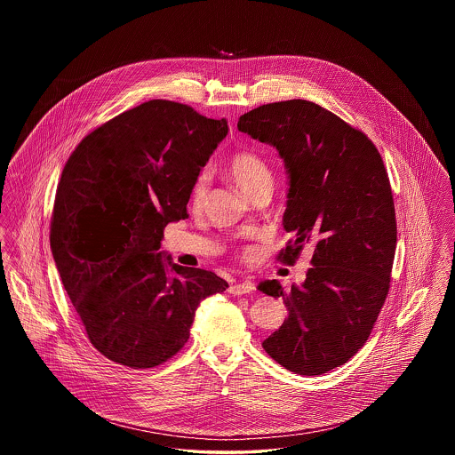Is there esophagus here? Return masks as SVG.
Masks as SVG:
<instances>
[{
	"instance_id": "esophagus-1",
	"label": "esophagus",
	"mask_w": 455,
	"mask_h": 455,
	"mask_svg": "<svg viewBox=\"0 0 455 455\" xmlns=\"http://www.w3.org/2000/svg\"><path fill=\"white\" fill-rule=\"evenodd\" d=\"M254 290V283L249 282V280H243V282L234 283L228 291L232 295H245V293H251Z\"/></svg>"
}]
</instances>
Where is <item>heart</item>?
<instances>
[{
    "label": "heart",
    "instance_id": "1",
    "mask_svg": "<svg viewBox=\"0 0 455 455\" xmlns=\"http://www.w3.org/2000/svg\"><path fill=\"white\" fill-rule=\"evenodd\" d=\"M227 173L235 182L238 189L249 197L259 193L262 189H271L273 175L267 164L258 153L238 152L227 162ZM208 191V177L206 173L196 179L191 189V204L195 208L203 206Z\"/></svg>",
    "mask_w": 455,
    "mask_h": 455
}]
</instances>
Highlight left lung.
Wrapping results in <instances>:
<instances>
[{
    "instance_id": "obj_1",
    "label": "left lung",
    "mask_w": 455,
    "mask_h": 455,
    "mask_svg": "<svg viewBox=\"0 0 455 455\" xmlns=\"http://www.w3.org/2000/svg\"><path fill=\"white\" fill-rule=\"evenodd\" d=\"M237 128L275 147L286 167L283 227L295 238L278 260L293 264L307 243L314 249L300 286H258L288 310L262 347L290 371L323 375L365 345L389 293L397 240L389 175L367 134L308 100L252 108Z\"/></svg>"
}]
</instances>
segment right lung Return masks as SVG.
<instances>
[{
	"label": "right lung",
	"mask_w": 455,
	"mask_h": 455,
	"mask_svg": "<svg viewBox=\"0 0 455 455\" xmlns=\"http://www.w3.org/2000/svg\"><path fill=\"white\" fill-rule=\"evenodd\" d=\"M227 132V119L158 99L92 131L66 162L52 258L90 343L119 365L172 358L189 339L197 305L228 288L158 251L164 228L188 218L196 179Z\"/></svg>",
	"instance_id": "obj_1"
}]
</instances>
